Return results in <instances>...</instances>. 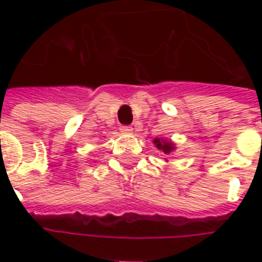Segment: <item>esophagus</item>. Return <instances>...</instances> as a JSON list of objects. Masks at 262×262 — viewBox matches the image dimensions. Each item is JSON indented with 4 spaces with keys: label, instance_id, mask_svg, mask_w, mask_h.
Returning a JSON list of instances; mask_svg holds the SVG:
<instances>
[{
    "label": "esophagus",
    "instance_id": "1",
    "mask_svg": "<svg viewBox=\"0 0 262 262\" xmlns=\"http://www.w3.org/2000/svg\"><path fill=\"white\" fill-rule=\"evenodd\" d=\"M120 132L125 133V135H130L132 132H133V129H132L130 126H122V127H120Z\"/></svg>",
    "mask_w": 262,
    "mask_h": 262
}]
</instances>
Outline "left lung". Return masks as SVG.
I'll return each mask as SVG.
<instances>
[{
	"mask_svg": "<svg viewBox=\"0 0 262 262\" xmlns=\"http://www.w3.org/2000/svg\"><path fill=\"white\" fill-rule=\"evenodd\" d=\"M154 146L159 148L160 151H163L164 154H171L176 151V143L171 142L170 139L165 137H156L153 140Z\"/></svg>",
	"mask_w": 262,
	"mask_h": 262,
	"instance_id": "left-lung-1",
	"label": "left lung"
}]
</instances>
